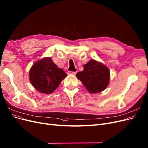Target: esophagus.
I'll use <instances>...</instances> for the list:
<instances>
[{"label": "esophagus", "mask_w": 148, "mask_h": 148, "mask_svg": "<svg viewBox=\"0 0 148 148\" xmlns=\"http://www.w3.org/2000/svg\"><path fill=\"white\" fill-rule=\"evenodd\" d=\"M77 72H71V71H68L67 74L68 75H76Z\"/></svg>", "instance_id": "1"}]
</instances>
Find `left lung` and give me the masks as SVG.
I'll return each instance as SVG.
<instances>
[{"instance_id": "1", "label": "left lung", "mask_w": 148, "mask_h": 148, "mask_svg": "<svg viewBox=\"0 0 148 148\" xmlns=\"http://www.w3.org/2000/svg\"><path fill=\"white\" fill-rule=\"evenodd\" d=\"M77 77L89 92L97 93L103 90L110 81V70L105 65L94 59L84 65L82 72L76 73Z\"/></svg>"}]
</instances>
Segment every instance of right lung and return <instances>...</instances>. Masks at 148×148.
Here are the masks:
<instances>
[{
    "instance_id": "1",
    "label": "right lung",
    "mask_w": 148,
    "mask_h": 148,
    "mask_svg": "<svg viewBox=\"0 0 148 148\" xmlns=\"http://www.w3.org/2000/svg\"><path fill=\"white\" fill-rule=\"evenodd\" d=\"M67 75L59 69L51 58L35 62L29 72V79L34 87L43 94L54 91Z\"/></svg>"
}]
</instances>
